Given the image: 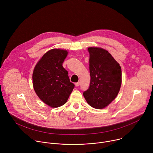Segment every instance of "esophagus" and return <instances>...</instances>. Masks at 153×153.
Segmentation results:
<instances>
[{
	"label": "esophagus",
	"instance_id": "obj_1",
	"mask_svg": "<svg viewBox=\"0 0 153 153\" xmlns=\"http://www.w3.org/2000/svg\"><path fill=\"white\" fill-rule=\"evenodd\" d=\"M80 85V82H77L75 83V86H79Z\"/></svg>",
	"mask_w": 153,
	"mask_h": 153
}]
</instances>
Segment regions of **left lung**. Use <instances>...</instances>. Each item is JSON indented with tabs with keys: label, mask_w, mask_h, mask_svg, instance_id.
Wrapping results in <instances>:
<instances>
[{
	"label": "left lung",
	"mask_w": 153,
	"mask_h": 153,
	"mask_svg": "<svg viewBox=\"0 0 153 153\" xmlns=\"http://www.w3.org/2000/svg\"><path fill=\"white\" fill-rule=\"evenodd\" d=\"M90 53L89 88L83 96L91 106L103 109L117 97L122 84V70L119 63L107 50L88 47Z\"/></svg>",
	"instance_id": "obj_1"
}]
</instances>
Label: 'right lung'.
<instances>
[{"label":"right lung","mask_w":153,"mask_h":153,"mask_svg":"<svg viewBox=\"0 0 153 153\" xmlns=\"http://www.w3.org/2000/svg\"><path fill=\"white\" fill-rule=\"evenodd\" d=\"M68 54L66 50H50L43 55L33 70L34 90L39 98L51 108L63 105L74 88L68 71L62 66Z\"/></svg>","instance_id":"obj_1"}]
</instances>
